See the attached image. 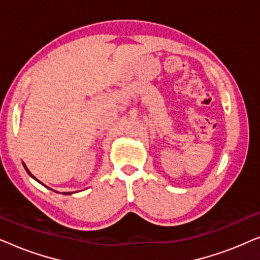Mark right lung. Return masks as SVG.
Masks as SVG:
<instances>
[{"label":"right lung","mask_w":260,"mask_h":260,"mask_svg":"<svg viewBox=\"0 0 260 260\" xmlns=\"http://www.w3.org/2000/svg\"><path fill=\"white\" fill-rule=\"evenodd\" d=\"M23 167H24V169H26V172H27L28 174H29V175H30L31 177H33V179H34V180H37V181H39V180L37 179V177H35V176L33 175V174H31V173L29 172V170H28V168H27V167H26V165H24V163H23ZM39 182H40V181H39ZM40 183H41V182H40ZM62 194H63V195H69V194H71V193H62Z\"/></svg>","instance_id":"obj_1"}]
</instances>
